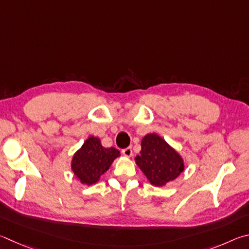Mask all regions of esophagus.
Masks as SVG:
<instances>
[{
  "instance_id": "obj_1",
  "label": "esophagus",
  "mask_w": 249,
  "mask_h": 249,
  "mask_svg": "<svg viewBox=\"0 0 249 249\" xmlns=\"http://www.w3.org/2000/svg\"><path fill=\"white\" fill-rule=\"evenodd\" d=\"M121 152H122V154H124V156H127V158H130V156L132 155V149H131V147H125V149H124Z\"/></svg>"
}]
</instances>
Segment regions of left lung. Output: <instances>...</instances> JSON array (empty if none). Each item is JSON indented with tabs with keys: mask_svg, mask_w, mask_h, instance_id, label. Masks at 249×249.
Masks as SVG:
<instances>
[{
	"mask_svg": "<svg viewBox=\"0 0 249 249\" xmlns=\"http://www.w3.org/2000/svg\"><path fill=\"white\" fill-rule=\"evenodd\" d=\"M141 146L136 163L152 185L164 186L184 171L180 155L158 134H147L142 139Z\"/></svg>",
	"mask_w": 249,
	"mask_h": 249,
	"instance_id": "8db88e82",
	"label": "left lung"
}]
</instances>
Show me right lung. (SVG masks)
<instances>
[{"label": "right lung", "mask_w": 249, "mask_h": 249, "mask_svg": "<svg viewBox=\"0 0 249 249\" xmlns=\"http://www.w3.org/2000/svg\"><path fill=\"white\" fill-rule=\"evenodd\" d=\"M118 156L120 152L115 147L106 149L98 138L90 137L73 156V173L82 184H95Z\"/></svg>", "instance_id": "1"}]
</instances>
